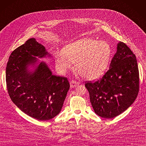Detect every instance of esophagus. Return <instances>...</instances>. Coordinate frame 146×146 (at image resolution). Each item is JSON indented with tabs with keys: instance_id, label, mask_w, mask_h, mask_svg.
<instances>
[{
	"instance_id": "1",
	"label": "esophagus",
	"mask_w": 146,
	"mask_h": 146,
	"mask_svg": "<svg viewBox=\"0 0 146 146\" xmlns=\"http://www.w3.org/2000/svg\"><path fill=\"white\" fill-rule=\"evenodd\" d=\"M80 83L78 82L75 80H72L70 82V87L71 88H74V87H76L78 85H79Z\"/></svg>"
}]
</instances>
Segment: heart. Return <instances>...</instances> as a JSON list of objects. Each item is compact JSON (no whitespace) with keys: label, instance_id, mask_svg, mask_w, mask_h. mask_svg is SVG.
Instances as JSON below:
<instances>
[{"label":"heart","instance_id":"heart-1","mask_svg":"<svg viewBox=\"0 0 146 146\" xmlns=\"http://www.w3.org/2000/svg\"><path fill=\"white\" fill-rule=\"evenodd\" d=\"M111 56V47L105 41L91 38L78 40L66 46L56 57V65L62 72L70 68L73 62L77 72L84 78L94 79L107 69Z\"/></svg>","mask_w":146,"mask_h":146}]
</instances>
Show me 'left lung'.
<instances>
[{
  "label": "left lung",
  "instance_id": "1",
  "mask_svg": "<svg viewBox=\"0 0 146 146\" xmlns=\"http://www.w3.org/2000/svg\"><path fill=\"white\" fill-rule=\"evenodd\" d=\"M86 82L95 113L108 119L117 117L131 106L139 92V74L135 55L126 44L119 42L104 75L94 83Z\"/></svg>",
  "mask_w": 146,
  "mask_h": 146
}]
</instances>
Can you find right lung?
<instances>
[{"mask_svg": "<svg viewBox=\"0 0 146 146\" xmlns=\"http://www.w3.org/2000/svg\"><path fill=\"white\" fill-rule=\"evenodd\" d=\"M45 47L35 38L15 49L6 67V84L12 102L25 113L40 121L49 120L60 111L70 89L67 78L55 76L44 62L34 72L28 65L37 61L35 57L47 55Z\"/></svg>", "mask_w": 146, "mask_h": 146, "instance_id": "1", "label": "right lung"}]
</instances>
